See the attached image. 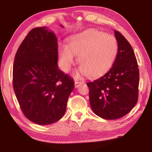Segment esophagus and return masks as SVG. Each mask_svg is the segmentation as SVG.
<instances>
[{
  "mask_svg": "<svg viewBox=\"0 0 152 152\" xmlns=\"http://www.w3.org/2000/svg\"><path fill=\"white\" fill-rule=\"evenodd\" d=\"M83 83L82 82H80V81H75V87H78L80 86L81 84H83Z\"/></svg>",
  "mask_w": 152,
  "mask_h": 152,
  "instance_id": "1",
  "label": "esophagus"
}]
</instances>
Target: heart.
Listing matches in <instances>:
<instances>
[{"mask_svg":"<svg viewBox=\"0 0 152 152\" xmlns=\"http://www.w3.org/2000/svg\"><path fill=\"white\" fill-rule=\"evenodd\" d=\"M117 50L114 37L96 30H89L71 38L67 47H60L59 60L62 69L68 71L75 61V55H78L81 71L95 77L110 69Z\"/></svg>","mask_w":152,"mask_h":152,"instance_id":"heart-1","label":"heart"}]
</instances>
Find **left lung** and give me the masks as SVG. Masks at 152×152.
I'll return each instance as SVG.
<instances>
[{"instance_id": "obj_1", "label": "left lung", "mask_w": 152, "mask_h": 152, "mask_svg": "<svg viewBox=\"0 0 152 152\" xmlns=\"http://www.w3.org/2000/svg\"><path fill=\"white\" fill-rule=\"evenodd\" d=\"M118 53L110 69L87 83L90 105L95 114L106 119L120 118L128 113L138 100L139 71L129 42L115 30Z\"/></svg>"}]
</instances>
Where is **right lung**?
<instances>
[{"mask_svg": "<svg viewBox=\"0 0 152 152\" xmlns=\"http://www.w3.org/2000/svg\"><path fill=\"white\" fill-rule=\"evenodd\" d=\"M57 60V39L45 27L31 29L15 55L13 90L24 115L37 124L60 120L74 89L73 79L58 69Z\"/></svg>", "mask_w": 152, "mask_h": 152, "instance_id": "1", "label": "right lung"}]
</instances>
